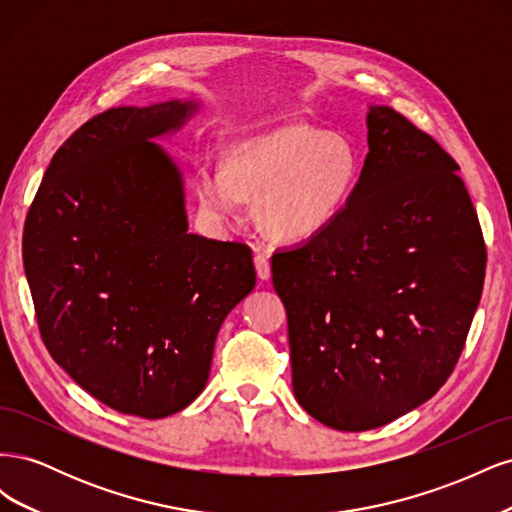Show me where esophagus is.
<instances>
[{
    "label": "esophagus",
    "instance_id": "obj_1",
    "mask_svg": "<svg viewBox=\"0 0 512 512\" xmlns=\"http://www.w3.org/2000/svg\"><path fill=\"white\" fill-rule=\"evenodd\" d=\"M254 267H256L258 280L267 282L269 277H271V265H269V260H267L265 254H256V256H254Z\"/></svg>",
    "mask_w": 512,
    "mask_h": 512
}]
</instances>
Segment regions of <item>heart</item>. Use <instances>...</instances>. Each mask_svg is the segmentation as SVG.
Masks as SVG:
<instances>
[{
    "instance_id": "b5f03b06",
    "label": "heart",
    "mask_w": 512,
    "mask_h": 512,
    "mask_svg": "<svg viewBox=\"0 0 512 512\" xmlns=\"http://www.w3.org/2000/svg\"><path fill=\"white\" fill-rule=\"evenodd\" d=\"M359 179L361 156L346 136L288 123L230 145L224 168L200 166L194 190L213 220L241 224L250 198L262 235L305 243L342 215Z\"/></svg>"
}]
</instances>
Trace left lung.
<instances>
[{"label":"left lung","instance_id":"1","mask_svg":"<svg viewBox=\"0 0 512 512\" xmlns=\"http://www.w3.org/2000/svg\"><path fill=\"white\" fill-rule=\"evenodd\" d=\"M359 185L342 215L271 258L292 391L339 431L376 429L440 391L466 344L485 241L457 162L391 106H367Z\"/></svg>","mask_w":512,"mask_h":512}]
</instances>
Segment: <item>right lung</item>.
<instances>
[{"label":"right lung","instance_id":"obj_1","mask_svg":"<svg viewBox=\"0 0 512 512\" xmlns=\"http://www.w3.org/2000/svg\"><path fill=\"white\" fill-rule=\"evenodd\" d=\"M200 100L117 106L57 149L29 207L23 265L55 363L121 414L164 418L209 380L215 337L256 286L252 252L190 232L158 145Z\"/></svg>","mask_w":512,"mask_h":512}]
</instances>
